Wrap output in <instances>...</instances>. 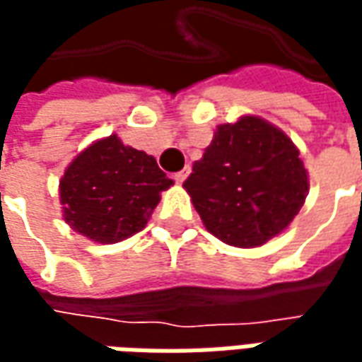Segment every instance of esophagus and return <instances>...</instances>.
<instances>
[{"label": "esophagus", "instance_id": "1", "mask_svg": "<svg viewBox=\"0 0 362 362\" xmlns=\"http://www.w3.org/2000/svg\"><path fill=\"white\" fill-rule=\"evenodd\" d=\"M188 174H189V166H186L184 170H180V173L174 174V180L178 182V184H182V182H184V180H186V178H188Z\"/></svg>", "mask_w": 362, "mask_h": 362}]
</instances>
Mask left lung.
<instances>
[{"mask_svg": "<svg viewBox=\"0 0 362 362\" xmlns=\"http://www.w3.org/2000/svg\"><path fill=\"white\" fill-rule=\"evenodd\" d=\"M184 188L211 235L252 248L295 219L308 194V174L287 135L244 116L217 127Z\"/></svg>", "mask_w": 362, "mask_h": 362, "instance_id": "8db88e82", "label": "left lung"}]
</instances>
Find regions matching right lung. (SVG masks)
Returning <instances> with one entry per match:
<instances>
[{
    "label": "right lung",
    "mask_w": 362,
    "mask_h": 362,
    "mask_svg": "<svg viewBox=\"0 0 362 362\" xmlns=\"http://www.w3.org/2000/svg\"><path fill=\"white\" fill-rule=\"evenodd\" d=\"M168 186L155 158L110 135L67 166L59 182L64 219L95 243H119L147 225Z\"/></svg>",
    "instance_id": "1"
}]
</instances>
